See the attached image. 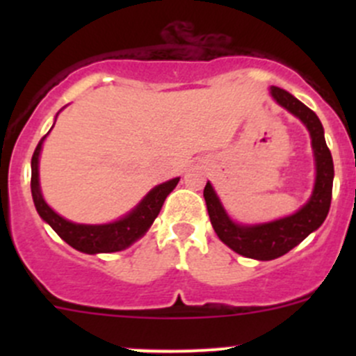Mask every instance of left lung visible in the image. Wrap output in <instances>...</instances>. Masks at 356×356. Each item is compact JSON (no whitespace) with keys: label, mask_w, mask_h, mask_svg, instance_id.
I'll use <instances>...</instances> for the list:
<instances>
[{"label":"left lung","mask_w":356,"mask_h":356,"mask_svg":"<svg viewBox=\"0 0 356 356\" xmlns=\"http://www.w3.org/2000/svg\"><path fill=\"white\" fill-rule=\"evenodd\" d=\"M268 92L277 105L300 118L310 132L315 160V182L310 198L300 210L288 217L261 222V224H239L229 217L210 181L207 182L203 191L210 222L218 239L236 253L254 260H274L300 245L308 234L317 231L324 224L332 198L334 163L331 152L325 145L324 127L318 117L315 111H312L284 89L270 86Z\"/></svg>","instance_id":"8db88e82"}]
</instances>
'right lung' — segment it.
Returning a JSON list of instances; mask_svg holds the SVG:
<instances>
[{
	"label": "right lung",
	"mask_w": 356,
	"mask_h": 356,
	"mask_svg": "<svg viewBox=\"0 0 356 356\" xmlns=\"http://www.w3.org/2000/svg\"><path fill=\"white\" fill-rule=\"evenodd\" d=\"M58 113H56V117H58ZM51 129H49V131H51ZM46 136L39 141L31 161L32 200H34L35 210H38L39 217H41L46 224H49V227H51L67 245L75 248L77 251H82V253H113V251H122L125 250V248L134 245V243L138 241V239H141L143 236L148 232V229L152 227V224L155 222L158 213H160L161 207H163L165 198L174 191L179 179H181L175 177L163 182V184L155 186V188H153L145 198L139 201L129 213L117 218V220L108 222V224H75V222L67 220L62 215L56 213V211L46 203L44 196H42L41 193V186H39V156H41L42 143H44Z\"/></svg>",
	"instance_id": "right-lung-1"
}]
</instances>
